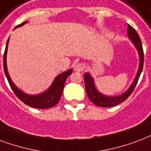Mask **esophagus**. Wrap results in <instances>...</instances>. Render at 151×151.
Returning a JSON list of instances; mask_svg holds the SVG:
<instances>
[{"label":"esophagus","instance_id":"1","mask_svg":"<svg viewBox=\"0 0 151 151\" xmlns=\"http://www.w3.org/2000/svg\"><path fill=\"white\" fill-rule=\"evenodd\" d=\"M85 69V65L83 63H77L74 66V70L76 72H83Z\"/></svg>","mask_w":151,"mask_h":151}]
</instances>
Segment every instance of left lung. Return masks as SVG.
Wrapping results in <instances>:
<instances>
[{"label":"left lung","mask_w":151,"mask_h":151,"mask_svg":"<svg viewBox=\"0 0 151 151\" xmlns=\"http://www.w3.org/2000/svg\"><path fill=\"white\" fill-rule=\"evenodd\" d=\"M128 37L130 38L132 42L134 43V45L137 49L139 54L140 57V62H139V71L138 73L135 76V79L132 84V86L128 88V90L125 93L121 94L120 96L117 97H109L105 96L103 94H100L97 89L95 88L94 84V80L91 76V75L89 73H85L84 74V81H85V88H86V92L89 99L98 106L100 107H113L115 106L118 104L121 103L128 99V97L130 96L131 94L134 91L135 86L138 83V80L139 79L140 74L142 71V67H143V61H144V53H143V50H142V45L141 40L139 35L137 34L136 31L132 27L131 25L128 24Z\"/></svg>","instance_id":"8db88e82"}]
</instances>
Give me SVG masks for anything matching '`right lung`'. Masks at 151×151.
<instances>
[{
  "label": "right lung",
  "instance_id": "right-lung-1",
  "mask_svg": "<svg viewBox=\"0 0 151 151\" xmlns=\"http://www.w3.org/2000/svg\"><path fill=\"white\" fill-rule=\"evenodd\" d=\"M27 22H23L21 24H19L16 27H19L20 26H23L24 23ZM9 38L7 41L6 47L4 50V60H3V65H4V71L5 73V76L7 77V79L9 83V85L12 89V91L18 98L19 100L23 101V103L27 105V106L33 107L36 109H48L51 108L55 105H57V102L60 101V99L61 98L62 95L63 89L65 86V80L67 79L68 76L72 73V69H70L67 72H65L61 73V74L58 75L54 81L52 83L50 88L48 89L47 91L44 92L43 94H38V95H28L23 93L22 91L18 89L15 86V84L12 82L10 77H9V72L7 70V65H6V54H7V49H8V44H9Z\"/></svg>",
  "mask_w": 151,
  "mask_h": 151
}]
</instances>
